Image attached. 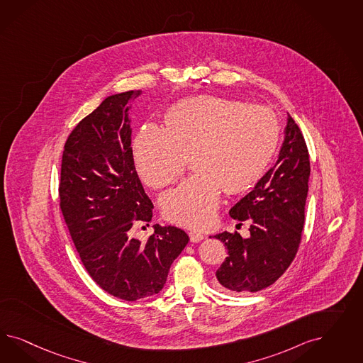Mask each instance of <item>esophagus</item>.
Returning <instances> with one entry per match:
<instances>
[{"mask_svg": "<svg viewBox=\"0 0 363 363\" xmlns=\"http://www.w3.org/2000/svg\"><path fill=\"white\" fill-rule=\"evenodd\" d=\"M189 237H190V241L191 242H199L206 238V237H205L202 233H199V231H190V233H189Z\"/></svg>", "mask_w": 363, "mask_h": 363, "instance_id": "34e87169", "label": "esophagus"}]
</instances>
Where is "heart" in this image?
<instances>
[{
    "label": "heart",
    "mask_w": 363,
    "mask_h": 363,
    "mask_svg": "<svg viewBox=\"0 0 363 363\" xmlns=\"http://www.w3.org/2000/svg\"><path fill=\"white\" fill-rule=\"evenodd\" d=\"M279 141L273 110L238 99L201 96L173 106L165 128L146 123L134 140V164L146 186L160 189L179 176L190 158L196 172L162 197L169 220L206 228L220 205V187L238 193L253 185Z\"/></svg>",
    "instance_id": "b5f03b06"
}]
</instances>
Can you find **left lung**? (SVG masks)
Returning <instances> with one entry per match:
<instances>
[{
  "mask_svg": "<svg viewBox=\"0 0 363 363\" xmlns=\"http://www.w3.org/2000/svg\"><path fill=\"white\" fill-rule=\"evenodd\" d=\"M308 176V146L289 114L278 161L229 211L234 220H250V237L237 231L216 235L228 247L216 273L220 290L255 293L285 273L302 240Z\"/></svg>",
  "mask_w": 363,
  "mask_h": 363,
  "instance_id": "obj_1",
  "label": "left lung"
}]
</instances>
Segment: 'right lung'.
<instances>
[{
    "mask_svg": "<svg viewBox=\"0 0 363 363\" xmlns=\"http://www.w3.org/2000/svg\"><path fill=\"white\" fill-rule=\"evenodd\" d=\"M141 90L110 96L69 134L64 146L60 208L81 262L113 297L137 301L162 290L189 235L155 225L146 242L132 238L153 217L134 166L126 104Z\"/></svg>",
    "mask_w": 363,
    "mask_h": 363,
    "instance_id": "obj_1",
    "label": "right lung"
}]
</instances>
